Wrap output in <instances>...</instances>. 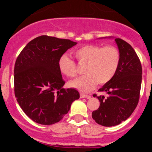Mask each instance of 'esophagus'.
I'll list each match as a JSON object with an SVG mask.
<instances>
[{
  "instance_id": "34e87169",
  "label": "esophagus",
  "mask_w": 152,
  "mask_h": 152,
  "mask_svg": "<svg viewBox=\"0 0 152 152\" xmlns=\"http://www.w3.org/2000/svg\"><path fill=\"white\" fill-rule=\"evenodd\" d=\"M80 98H87V99H89V98H91V96L90 95L84 94H80Z\"/></svg>"
}]
</instances>
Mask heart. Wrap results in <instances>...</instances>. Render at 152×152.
Returning <instances> with one entry per match:
<instances>
[{
  "instance_id": "1",
  "label": "heart",
  "mask_w": 152,
  "mask_h": 152,
  "mask_svg": "<svg viewBox=\"0 0 152 152\" xmlns=\"http://www.w3.org/2000/svg\"><path fill=\"white\" fill-rule=\"evenodd\" d=\"M73 54L80 64H85L84 73L87 75L71 81L70 85L83 92L91 91L96 82L103 84L110 81L120 63V53L112 45H83L74 50ZM58 68L61 73L67 77H74L77 75L75 61L67 55L61 56Z\"/></svg>"
}]
</instances>
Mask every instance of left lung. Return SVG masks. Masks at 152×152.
Masks as SVG:
<instances>
[{"mask_svg":"<svg viewBox=\"0 0 152 152\" xmlns=\"http://www.w3.org/2000/svg\"><path fill=\"white\" fill-rule=\"evenodd\" d=\"M112 38V37H109ZM120 53V63L116 73L99 91L107 96H96L100 107L93 111L92 118L103 126H114L128 119L139 103L142 69L133 48L121 39H115Z\"/></svg>","mask_w":152,"mask_h":152,"instance_id":"obj_1","label":"left lung"}]
</instances>
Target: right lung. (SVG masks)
Segmentation results:
<instances>
[{"label":"right lung","instance_id":"add662e5","mask_svg":"<svg viewBox=\"0 0 152 152\" xmlns=\"http://www.w3.org/2000/svg\"><path fill=\"white\" fill-rule=\"evenodd\" d=\"M76 44L69 39L41 36L31 40L17 57L15 96L23 112L35 123L52 125L59 122L80 97L77 90L63 88L65 82L58 68L61 56Z\"/></svg>","mask_w":152,"mask_h":152}]
</instances>
